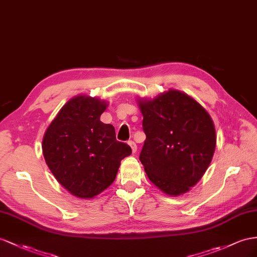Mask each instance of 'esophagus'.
I'll return each mask as SVG.
<instances>
[{
    "instance_id": "1",
    "label": "esophagus",
    "mask_w": 257,
    "mask_h": 257,
    "mask_svg": "<svg viewBox=\"0 0 257 257\" xmlns=\"http://www.w3.org/2000/svg\"><path fill=\"white\" fill-rule=\"evenodd\" d=\"M128 144L130 146L131 150H133V153H136L137 152V144L135 143V141L130 140V141H128Z\"/></svg>"
}]
</instances>
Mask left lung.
I'll return each instance as SVG.
<instances>
[{
  "mask_svg": "<svg viewBox=\"0 0 257 257\" xmlns=\"http://www.w3.org/2000/svg\"><path fill=\"white\" fill-rule=\"evenodd\" d=\"M139 106L147 136L139 159L149 179L169 195L189 191L213 159L212 118L192 97L176 90L140 101Z\"/></svg>",
  "mask_w": 257,
  "mask_h": 257,
  "instance_id": "obj_1",
  "label": "left lung"
}]
</instances>
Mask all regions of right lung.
Returning a JSON list of instances; mask_svg holds the SVG:
<instances>
[{"instance_id":"1","label":"right lung","mask_w":257,"mask_h":257,"mask_svg":"<svg viewBox=\"0 0 257 257\" xmlns=\"http://www.w3.org/2000/svg\"><path fill=\"white\" fill-rule=\"evenodd\" d=\"M106 106L95 97L71 98L43 138V155L52 174L81 199H91L107 189L121 160L131 154L127 143L116 140L114 126L100 120Z\"/></svg>"}]
</instances>
